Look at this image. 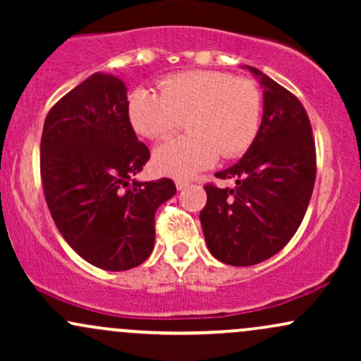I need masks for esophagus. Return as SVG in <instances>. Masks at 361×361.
<instances>
[{"label": "esophagus", "instance_id": "obj_1", "mask_svg": "<svg viewBox=\"0 0 361 361\" xmlns=\"http://www.w3.org/2000/svg\"><path fill=\"white\" fill-rule=\"evenodd\" d=\"M175 183H176V188L180 190V192H181V190H185L186 186L190 185V181H188V180H176Z\"/></svg>", "mask_w": 361, "mask_h": 361}]
</instances>
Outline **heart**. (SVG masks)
<instances>
[{
	"instance_id": "1",
	"label": "heart",
	"mask_w": 361,
	"mask_h": 361,
	"mask_svg": "<svg viewBox=\"0 0 361 361\" xmlns=\"http://www.w3.org/2000/svg\"><path fill=\"white\" fill-rule=\"evenodd\" d=\"M128 122L147 139H163L186 118L185 137L159 144L152 164L159 175L190 178L214 166L219 154H244L258 135L261 93L246 78L210 69L171 74L159 93L137 88L128 94Z\"/></svg>"
}]
</instances>
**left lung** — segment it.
I'll return each mask as SVG.
<instances>
[{"label": "left lung", "instance_id": "8db88e82", "mask_svg": "<svg viewBox=\"0 0 361 361\" xmlns=\"http://www.w3.org/2000/svg\"><path fill=\"white\" fill-rule=\"evenodd\" d=\"M263 88V117L255 142L238 163L215 173L234 188L205 186L200 212L215 259L251 267L271 258L299 229L316 181V146L302 103L259 69L246 66Z\"/></svg>", "mask_w": 361, "mask_h": 361}]
</instances>
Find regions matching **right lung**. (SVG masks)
Segmentation results:
<instances>
[{"mask_svg":"<svg viewBox=\"0 0 361 361\" xmlns=\"http://www.w3.org/2000/svg\"><path fill=\"white\" fill-rule=\"evenodd\" d=\"M147 161L115 74H91L49 111L40 142L45 202L66 243L93 267L126 271L151 256L154 214L176 186L169 178L135 180Z\"/></svg>","mask_w":361,"mask_h":361,"instance_id":"1","label":"right lung"}]
</instances>
